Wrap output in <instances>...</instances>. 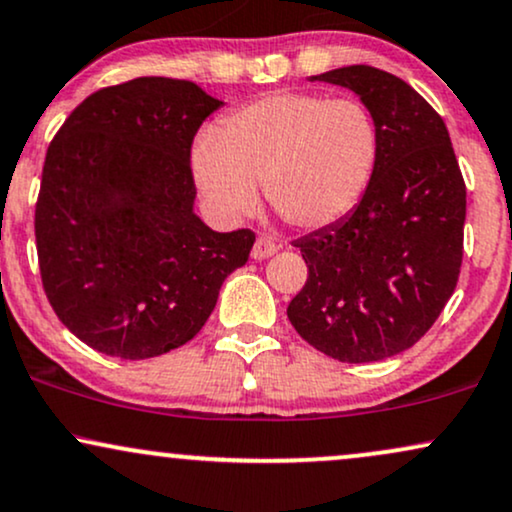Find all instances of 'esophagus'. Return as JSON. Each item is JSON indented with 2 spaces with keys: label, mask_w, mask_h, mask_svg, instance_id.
Segmentation results:
<instances>
[{
  "label": "esophagus",
  "mask_w": 512,
  "mask_h": 512,
  "mask_svg": "<svg viewBox=\"0 0 512 512\" xmlns=\"http://www.w3.org/2000/svg\"><path fill=\"white\" fill-rule=\"evenodd\" d=\"M276 252H279V245L272 238L260 236L255 240V245H252V260H267V257L276 255Z\"/></svg>",
  "instance_id": "1"
}]
</instances>
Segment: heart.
Instances as JSON below:
<instances>
[{"label":"heart","mask_w":512,"mask_h":512,"mask_svg":"<svg viewBox=\"0 0 512 512\" xmlns=\"http://www.w3.org/2000/svg\"><path fill=\"white\" fill-rule=\"evenodd\" d=\"M377 157L379 131L365 104L274 92L231 114L219 135H197L190 166L207 209L221 221L250 217L262 183L288 224L324 229L362 200Z\"/></svg>","instance_id":"1"}]
</instances>
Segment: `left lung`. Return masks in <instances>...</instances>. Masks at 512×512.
Wrapping results in <instances>:
<instances>
[{
  "label": "left lung",
  "mask_w": 512,
  "mask_h": 512,
  "mask_svg": "<svg viewBox=\"0 0 512 512\" xmlns=\"http://www.w3.org/2000/svg\"><path fill=\"white\" fill-rule=\"evenodd\" d=\"M310 80L360 97L377 123L379 157L353 212L295 240L307 283L288 319L334 360H386L415 346L455 291L465 181L446 123L405 80L362 64Z\"/></svg>",
  "instance_id": "obj_1"
}]
</instances>
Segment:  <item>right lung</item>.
Segmentation results:
<instances>
[{
    "label": "right lung",
    "instance_id": "right-lung-1",
    "mask_svg": "<svg viewBox=\"0 0 512 512\" xmlns=\"http://www.w3.org/2000/svg\"><path fill=\"white\" fill-rule=\"evenodd\" d=\"M224 102L190 80L143 76L97 90L54 135L35 207L42 286L97 353L147 360L188 343L255 233L195 214L190 145Z\"/></svg>",
    "mask_w": 512,
    "mask_h": 512
}]
</instances>
